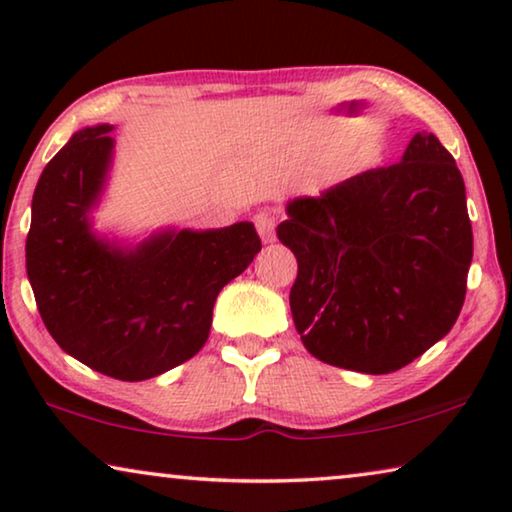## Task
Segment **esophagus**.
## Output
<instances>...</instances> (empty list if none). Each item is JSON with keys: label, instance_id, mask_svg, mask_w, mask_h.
Segmentation results:
<instances>
[{"label": "esophagus", "instance_id": "34e87169", "mask_svg": "<svg viewBox=\"0 0 512 512\" xmlns=\"http://www.w3.org/2000/svg\"><path fill=\"white\" fill-rule=\"evenodd\" d=\"M254 224L263 242H274V238H277V224H274V219L267 212H258L254 217Z\"/></svg>", "mask_w": 512, "mask_h": 512}]
</instances>
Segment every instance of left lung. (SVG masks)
<instances>
[{
	"label": "left lung",
	"instance_id": "1",
	"mask_svg": "<svg viewBox=\"0 0 512 512\" xmlns=\"http://www.w3.org/2000/svg\"><path fill=\"white\" fill-rule=\"evenodd\" d=\"M279 240L297 258L290 311L313 357L393 373L451 332L474 235L465 180L432 132L398 164L288 201Z\"/></svg>",
	"mask_w": 512,
	"mask_h": 512
}]
</instances>
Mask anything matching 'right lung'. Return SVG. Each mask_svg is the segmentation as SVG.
<instances>
[{
  "label": "right lung",
  "mask_w": 512,
  "mask_h": 512,
  "mask_svg": "<svg viewBox=\"0 0 512 512\" xmlns=\"http://www.w3.org/2000/svg\"><path fill=\"white\" fill-rule=\"evenodd\" d=\"M114 125L77 130L31 199L27 277L66 355L123 382L162 375L208 341L212 306L261 251L251 222L157 229L128 242L93 229L114 164Z\"/></svg>",
  "instance_id": "right-lung-1"
}]
</instances>
